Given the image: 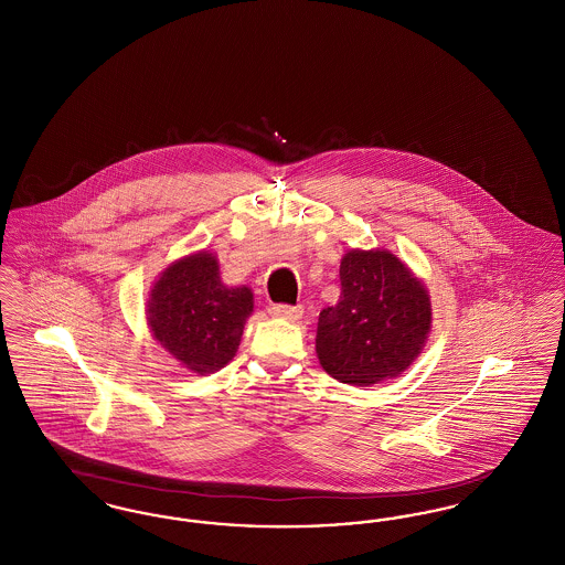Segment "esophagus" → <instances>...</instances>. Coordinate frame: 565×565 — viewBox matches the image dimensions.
<instances>
[{
    "instance_id": "1",
    "label": "esophagus",
    "mask_w": 565,
    "mask_h": 565,
    "mask_svg": "<svg viewBox=\"0 0 565 565\" xmlns=\"http://www.w3.org/2000/svg\"><path fill=\"white\" fill-rule=\"evenodd\" d=\"M269 313L273 318L288 320V322H298L302 318V307H290V305H273L269 307Z\"/></svg>"
}]
</instances>
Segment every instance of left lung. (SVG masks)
I'll return each mask as SVG.
<instances>
[{"mask_svg": "<svg viewBox=\"0 0 565 565\" xmlns=\"http://www.w3.org/2000/svg\"><path fill=\"white\" fill-rule=\"evenodd\" d=\"M341 298L320 313L316 351L341 383L369 387L396 379L426 348L430 292L390 249H350L341 258Z\"/></svg>", "mask_w": 565, "mask_h": 565, "instance_id": "left-lung-1", "label": "left lung"}]
</instances>
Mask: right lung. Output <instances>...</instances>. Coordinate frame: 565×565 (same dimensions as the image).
Returning a JSON list of instances; mask_svg holds the SVG:
<instances>
[{
    "mask_svg": "<svg viewBox=\"0 0 565 565\" xmlns=\"http://www.w3.org/2000/svg\"><path fill=\"white\" fill-rule=\"evenodd\" d=\"M252 311V288L224 286L217 256L207 249L171 263L146 300L154 341L196 375H212L235 358Z\"/></svg>",
    "mask_w": 565,
    "mask_h": 565,
    "instance_id": "add662e5",
    "label": "right lung"
}]
</instances>
